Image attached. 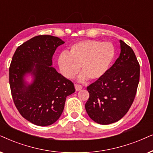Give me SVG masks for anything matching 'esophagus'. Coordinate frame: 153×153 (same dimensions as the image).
<instances>
[{
    "mask_svg": "<svg viewBox=\"0 0 153 153\" xmlns=\"http://www.w3.org/2000/svg\"><path fill=\"white\" fill-rule=\"evenodd\" d=\"M75 90H76V91H79V90H80V89H82V87L80 85L75 84Z\"/></svg>",
    "mask_w": 153,
    "mask_h": 153,
    "instance_id": "34e87169",
    "label": "esophagus"
}]
</instances>
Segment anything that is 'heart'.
<instances>
[{
    "instance_id": "b5f03b06",
    "label": "heart",
    "mask_w": 153,
    "mask_h": 153,
    "mask_svg": "<svg viewBox=\"0 0 153 153\" xmlns=\"http://www.w3.org/2000/svg\"><path fill=\"white\" fill-rule=\"evenodd\" d=\"M115 56L113 45L108 42L86 40L71 47L68 53H61L58 58L60 73L66 78H72L78 71L82 73L78 80H96L102 78L109 70Z\"/></svg>"
}]
</instances>
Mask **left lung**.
Returning <instances> with one entry per match:
<instances>
[{
	"label": "left lung",
	"mask_w": 153,
	"mask_h": 153,
	"mask_svg": "<svg viewBox=\"0 0 153 153\" xmlns=\"http://www.w3.org/2000/svg\"><path fill=\"white\" fill-rule=\"evenodd\" d=\"M120 54L102 78L87 87L89 94L85 109L100 125L117 122L127 113L139 82L140 66L134 51L123 40Z\"/></svg>",
	"instance_id": "8db88e82"
}]
</instances>
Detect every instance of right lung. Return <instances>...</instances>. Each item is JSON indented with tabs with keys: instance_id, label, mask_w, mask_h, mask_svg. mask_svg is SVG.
Returning <instances> with one entry per match:
<instances>
[{
	"instance_id": "1",
	"label": "right lung",
	"mask_w": 153,
	"mask_h": 153,
	"mask_svg": "<svg viewBox=\"0 0 153 153\" xmlns=\"http://www.w3.org/2000/svg\"><path fill=\"white\" fill-rule=\"evenodd\" d=\"M64 42L49 35L38 36L18 47L9 68L12 97L23 117L38 126H48L57 120L74 85L59 73L52 65L56 48ZM34 78L30 84L26 74Z\"/></svg>"
}]
</instances>
